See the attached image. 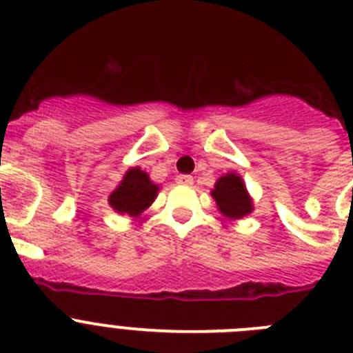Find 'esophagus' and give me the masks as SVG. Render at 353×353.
Wrapping results in <instances>:
<instances>
[{"mask_svg":"<svg viewBox=\"0 0 353 353\" xmlns=\"http://www.w3.org/2000/svg\"><path fill=\"white\" fill-rule=\"evenodd\" d=\"M176 181L179 184H186V186H192V184H193V177L186 176V174H181V176H177Z\"/></svg>","mask_w":353,"mask_h":353,"instance_id":"esophagus-1","label":"esophagus"}]
</instances>
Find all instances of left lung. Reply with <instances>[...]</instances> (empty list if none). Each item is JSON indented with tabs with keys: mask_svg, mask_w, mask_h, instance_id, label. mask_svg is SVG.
Masks as SVG:
<instances>
[{
	"mask_svg": "<svg viewBox=\"0 0 353 353\" xmlns=\"http://www.w3.org/2000/svg\"><path fill=\"white\" fill-rule=\"evenodd\" d=\"M211 195L221 214L232 220H239L253 211L252 196L244 186L243 177L236 172L225 174L216 181Z\"/></svg>",
	"mask_w": 353,
	"mask_h": 353,
	"instance_id": "left-lung-1",
	"label": "left lung"
}]
</instances>
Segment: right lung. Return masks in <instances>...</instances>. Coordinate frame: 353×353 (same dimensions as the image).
Listing matches in <instances>:
<instances>
[{
  "label": "right lung",
  "instance_id": "obj_1",
  "mask_svg": "<svg viewBox=\"0 0 353 353\" xmlns=\"http://www.w3.org/2000/svg\"><path fill=\"white\" fill-rule=\"evenodd\" d=\"M158 184L149 179L148 174L139 167L126 170L125 177L110 193L109 204L119 214L139 216L153 204L158 195Z\"/></svg>",
  "mask_w": 353,
  "mask_h": 353
}]
</instances>
